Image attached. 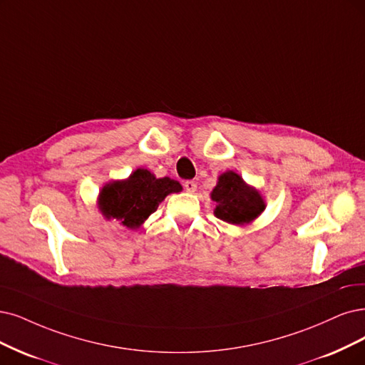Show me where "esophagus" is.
<instances>
[{"label":"esophagus","mask_w":365,"mask_h":365,"mask_svg":"<svg viewBox=\"0 0 365 365\" xmlns=\"http://www.w3.org/2000/svg\"><path fill=\"white\" fill-rule=\"evenodd\" d=\"M183 186H185V190L191 194H194L197 191V182H194V180H186Z\"/></svg>","instance_id":"esophagus-1"}]
</instances>
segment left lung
<instances>
[{
  "label": "left lung",
  "instance_id": "left-lung-1",
  "mask_svg": "<svg viewBox=\"0 0 365 365\" xmlns=\"http://www.w3.org/2000/svg\"><path fill=\"white\" fill-rule=\"evenodd\" d=\"M212 200L217 201L215 217L230 224H247L264 210L260 194L233 171L220 175L218 185L212 191Z\"/></svg>",
  "mask_w": 365,
  "mask_h": 365
}]
</instances>
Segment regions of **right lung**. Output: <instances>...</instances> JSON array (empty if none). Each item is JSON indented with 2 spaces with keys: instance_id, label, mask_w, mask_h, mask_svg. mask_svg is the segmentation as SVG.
Listing matches in <instances>:
<instances>
[{
  "instance_id": "obj_1",
  "label": "right lung",
  "mask_w": 365,
  "mask_h": 365,
  "mask_svg": "<svg viewBox=\"0 0 365 365\" xmlns=\"http://www.w3.org/2000/svg\"><path fill=\"white\" fill-rule=\"evenodd\" d=\"M182 191L178 180L156 179L143 168L130 174L128 180L108 183L99 194V209L106 220L115 218L129 228H138L148 215L171 192Z\"/></svg>"
}]
</instances>
